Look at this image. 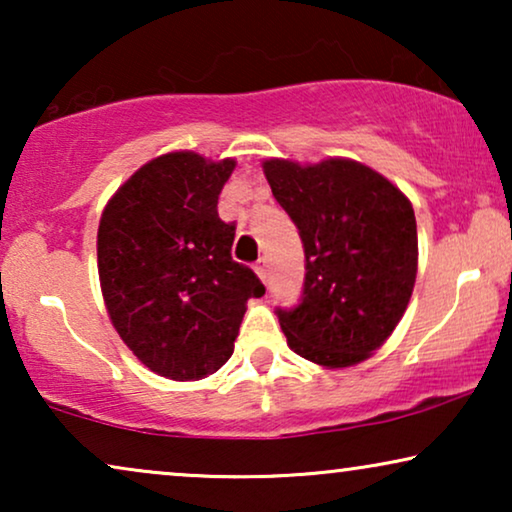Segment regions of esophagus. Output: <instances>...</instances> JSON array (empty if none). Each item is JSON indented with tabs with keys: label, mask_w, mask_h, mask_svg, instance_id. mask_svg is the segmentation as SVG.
<instances>
[{
	"label": "esophagus",
	"mask_w": 512,
	"mask_h": 512,
	"mask_svg": "<svg viewBox=\"0 0 512 512\" xmlns=\"http://www.w3.org/2000/svg\"><path fill=\"white\" fill-rule=\"evenodd\" d=\"M254 270H256V275L263 279V282H268V263H265V258H258Z\"/></svg>",
	"instance_id": "34e87169"
}]
</instances>
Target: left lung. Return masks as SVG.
<instances>
[{
    "mask_svg": "<svg viewBox=\"0 0 512 512\" xmlns=\"http://www.w3.org/2000/svg\"><path fill=\"white\" fill-rule=\"evenodd\" d=\"M263 172L305 249L300 303L277 310L286 342L326 368L361 363L394 333L410 303L417 277L410 200L356 160L270 158Z\"/></svg>",
    "mask_w": 512,
    "mask_h": 512,
    "instance_id": "8db88e82",
    "label": "left lung"
}]
</instances>
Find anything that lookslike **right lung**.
Instances as JSON below:
<instances>
[{"mask_svg":"<svg viewBox=\"0 0 512 512\" xmlns=\"http://www.w3.org/2000/svg\"><path fill=\"white\" fill-rule=\"evenodd\" d=\"M235 160L193 151L153 158L104 207L97 270L111 324L132 354L170 380H200L230 359L247 300L265 293L233 261L235 223L219 193Z\"/></svg>","mask_w":512,"mask_h":512,"instance_id":"right-lung-1","label":"right lung"}]
</instances>
